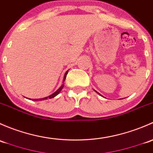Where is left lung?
<instances>
[{
    "label": "left lung",
    "instance_id": "8db88e82",
    "mask_svg": "<svg viewBox=\"0 0 153 153\" xmlns=\"http://www.w3.org/2000/svg\"><path fill=\"white\" fill-rule=\"evenodd\" d=\"M98 94H99V93H98Z\"/></svg>",
    "mask_w": 153,
    "mask_h": 153
}]
</instances>
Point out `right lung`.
Returning a JSON list of instances; mask_svg holds the SVG:
<instances>
[{"label": "right lung", "mask_w": 153, "mask_h": 153, "mask_svg": "<svg viewBox=\"0 0 153 153\" xmlns=\"http://www.w3.org/2000/svg\"><path fill=\"white\" fill-rule=\"evenodd\" d=\"M68 71H67L65 72V75H64V78H63V82H64V81H65V78H66V75L68 74ZM63 87H64V84H62V85L60 86V88H59V89L57 90V91H55L54 93H53V94H51V95H50V96H48V97H45V98H42V99H38V100H34L35 101H41V100H47V99H51V98H53V97H56V95H58V94H59V92H60L61 91V90L62 89V88H63Z\"/></svg>", "instance_id": "add662e5"}]
</instances>
